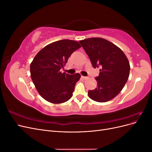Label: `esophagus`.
I'll use <instances>...</instances> for the list:
<instances>
[{
    "instance_id": "esophagus-1",
    "label": "esophagus",
    "mask_w": 152,
    "mask_h": 152,
    "mask_svg": "<svg viewBox=\"0 0 152 152\" xmlns=\"http://www.w3.org/2000/svg\"><path fill=\"white\" fill-rule=\"evenodd\" d=\"M81 77H82V79H84V80L87 79V78H88L87 77H84V76H82Z\"/></svg>"
}]
</instances>
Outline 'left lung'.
Wrapping results in <instances>:
<instances>
[{
	"label": "left lung",
	"mask_w": 152,
	"mask_h": 152,
	"mask_svg": "<svg viewBox=\"0 0 152 152\" xmlns=\"http://www.w3.org/2000/svg\"><path fill=\"white\" fill-rule=\"evenodd\" d=\"M79 42L96 68H100L95 79L97 87L88 91L89 97L104 103L121 93L129 75L130 65L122 50L110 41L102 38H89Z\"/></svg>",
	"instance_id": "8db88e82"
}]
</instances>
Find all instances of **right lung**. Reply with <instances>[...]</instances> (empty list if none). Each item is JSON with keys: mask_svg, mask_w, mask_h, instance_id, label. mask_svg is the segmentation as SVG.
Instances as JSON below:
<instances>
[{"mask_svg": "<svg viewBox=\"0 0 152 152\" xmlns=\"http://www.w3.org/2000/svg\"><path fill=\"white\" fill-rule=\"evenodd\" d=\"M80 47L77 41L64 39L48 44L37 54L30 64L31 78L44 99L59 104L72 98L80 75H69L60 70L71 54Z\"/></svg>", "mask_w": 152, "mask_h": 152, "instance_id": "add662e5", "label": "right lung"}]
</instances>
